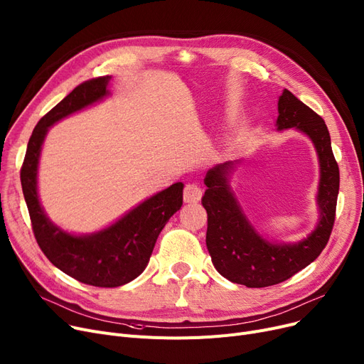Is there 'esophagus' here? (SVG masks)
<instances>
[{
    "mask_svg": "<svg viewBox=\"0 0 364 364\" xmlns=\"http://www.w3.org/2000/svg\"><path fill=\"white\" fill-rule=\"evenodd\" d=\"M183 199L186 203H196L202 199V190L198 184L195 183H188L184 187V192H183Z\"/></svg>",
    "mask_w": 364,
    "mask_h": 364,
    "instance_id": "34e87169",
    "label": "esophagus"
}]
</instances>
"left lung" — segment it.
<instances>
[{
    "mask_svg": "<svg viewBox=\"0 0 364 364\" xmlns=\"http://www.w3.org/2000/svg\"><path fill=\"white\" fill-rule=\"evenodd\" d=\"M276 129L295 128L305 134L317 151L320 181L317 190L318 221L314 230L295 243H276L261 236L243 213L228 183L240 161H227L205 176L202 205L208 213L206 246L217 272L247 288H265L288 280L311 264L326 246L336 211L339 168L333 158L331 136L321 117L283 90L277 103Z\"/></svg>",
    "mask_w": 364,
    "mask_h": 364,
    "instance_id": "left-lung-1",
    "label": "left lung"
}]
</instances>
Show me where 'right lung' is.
<instances>
[{
  "mask_svg": "<svg viewBox=\"0 0 364 364\" xmlns=\"http://www.w3.org/2000/svg\"><path fill=\"white\" fill-rule=\"evenodd\" d=\"M112 76L82 82L36 124L21 171L23 196L35 239L46 257L68 276L99 288H117L139 277L150 259L159 233L183 205V183L132 208L118 221L90 235H73L55 225L38 196V165L50 127L110 94Z\"/></svg>",
  "mask_w": 364,
  "mask_h": 364,
  "instance_id": "obj_1",
  "label": "right lung"
}]
</instances>
